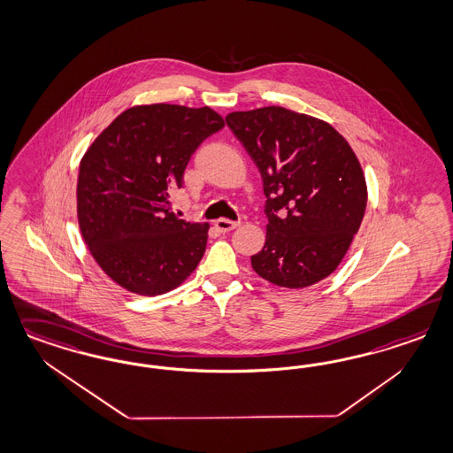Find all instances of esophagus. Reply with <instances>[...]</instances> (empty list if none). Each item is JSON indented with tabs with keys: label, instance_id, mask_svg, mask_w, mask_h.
Returning a JSON list of instances; mask_svg holds the SVG:
<instances>
[{
	"label": "esophagus",
	"instance_id": "34e87169",
	"mask_svg": "<svg viewBox=\"0 0 453 453\" xmlns=\"http://www.w3.org/2000/svg\"><path fill=\"white\" fill-rule=\"evenodd\" d=\"M215 226L219 228L221 234H226V232H232L236 226H240V221H232V219H219L215 221Z\"/></svg>",
	"mask_w": 453,
	"mask_h": 453
}]
</instances>
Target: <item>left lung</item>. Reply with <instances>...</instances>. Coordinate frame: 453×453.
I'll use <instances>...</instances> for the list:
<instances>
[{"label": "left lung", "instance_id": "left-lung-1", "mask_svg": "<svg viewBox=\"0 0 453 453\" xmlns=\"http://www.w3.org/2000/svg\"><path fill=\"white\" fill-rule=\"evenodd\" d=\"M225 121L266 196V242L251 257L253 270L285 288L328 277L365 215V176L349 142L319 118L281 106L234 111Z\"/></svg>", "mask_w": 453, "mask_h": 453}]
</instances>
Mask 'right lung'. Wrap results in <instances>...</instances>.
Instances as JSON below:
<instances>
[{
  "label": "right lung",
  "mask_w": 453,
  "mask_h": 453,
  "mask_svg": "<svg viewBox=\"0 0 453 453\" xmlns=\"http://www.w3.org/2000/svg\"><path fill=\"white\" fill-rule=\"evenodd\" d=\"M225 127L217 111L133 106L111 121L80 163L76 202L83 240L103 272L138 295H161L190 277L208 223L180 219L172 193L195 150Z\"/></svg>",
  "instance_id": "add662e5"
}]
</instances>
